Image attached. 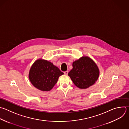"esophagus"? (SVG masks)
<instances>
[{
    "label": "esophagus",
    "mask_w": 129,
    "mask_h": 129,
    "mask_svg": "<svg viewBox=\"0 0 129 129\" xmlns=\"http://www.w3.org/2000/svg\"><path fill=\"white\" fill-rule=\"evenodd\" d=\"M68 71H64V74H65V75H67V74H68Z\"/></svg>",
    "instance_id": "34e87169"
}]
</instances>
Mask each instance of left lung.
Wrapping results in <instances>:
<instances>
[{"label": "left lung", "mask_w": 129, "mask_h": 129, "mask_svg": "<svg viewBox=\"0 0 129 129\" xmlns=\"http://www.w3.org/2000/svg\"><path fill=\"white\" fill-rule=\"evenodd\" d=\"M73 68L68 75L77 87L87 89L93 85L99 76V70L94 61L83 56L73 62Z\"/></svg>", "instance_id": "8db88e82"}]
</instances>
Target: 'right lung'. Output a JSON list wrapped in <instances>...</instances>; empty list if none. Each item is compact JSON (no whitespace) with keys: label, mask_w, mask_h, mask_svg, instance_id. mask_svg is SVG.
<instances>
[{"label":"right lung","mask_w":129,"mask_h":129,"mask_svg":"<svg viewBox=\"0 0 129 129\" xmlns=\"http://www.w3.org/2000/svg\"><path fill=\"white\" fill-rule=\"evenodd\" d=\"M63 74L52 63L40 59L35 61L31 67L29 78L37 89L49 91L54 87L59 76Z\"/></svg>","instance_id":"obj_1"}]
</instances>
